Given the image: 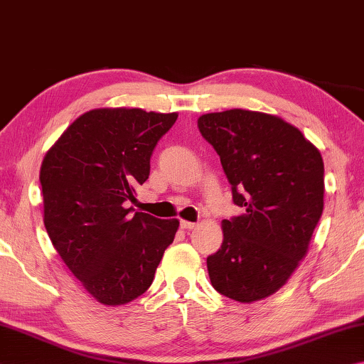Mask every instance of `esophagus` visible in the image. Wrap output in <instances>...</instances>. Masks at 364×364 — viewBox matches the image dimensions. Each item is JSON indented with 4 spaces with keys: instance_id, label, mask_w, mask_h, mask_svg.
I'll return each instance as SVG.
<instances>
[{
    "instance_id": "1",
    "label": "esophagus",
    "mask_w": 364,
    "mask_h": 364,
    "mask_svg": "<svg viewBox=\"0 0 364 364\" xmlns=\"http://www.w3.org/2000/svg\"><path fill=\"white\" fill-rule=\"evenodd\" d=\"M198 224H195V222H188V220H181V228H183V230H192V228H195Z\"/></svg>"
}]
</instances>
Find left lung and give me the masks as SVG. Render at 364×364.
Wrapping results in <instances>:
<instances>
[{
  "instance_id": "8db88e82",
  "label": "left lung",
  "mask_w": 364,
  "mask_h": 364,
  "mask_svg": "<svg viewBox=\"0 0 364 364\" xmlns=\"http://www.w3.org/2000/svg\"><path fill=\"white\" fill-rule=\"evenodd\" d=\"M201 136L220 156L233 203L224 241L209 256L214 289L251 304L275 294L307 256L324 206L320 150L275 114L232 108L201 114Z\"/></svg>"
}]
</instances>
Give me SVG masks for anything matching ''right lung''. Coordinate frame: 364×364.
<instances>
[{
  "label": "right lung",
  "mask_w": 364,
  "mask_h": 364,
  "mask_svg": "<svg viewBox=\"0 0 364 364\" xmlns=\"http://www.w3.org/2000/svg\"><path fill=\"white\" fill-rule=\"evenodd\" d=\"M178 114L94 108L46 151L40 169L44 227L95 301L118 307L150 288L177 219L131 214L124 201L149 178L151 151Z\"/></svg>",
  "instance_id": "1"
}]
</instances>
